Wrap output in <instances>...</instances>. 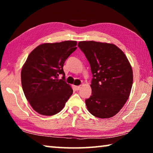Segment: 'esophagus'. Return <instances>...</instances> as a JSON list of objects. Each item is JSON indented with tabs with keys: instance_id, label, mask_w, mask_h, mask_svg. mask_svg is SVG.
<instances>
[{
	"instance_id": "34e87169",
	"label": "esophagus",
	"mask_w": 153,
	"mask_h": 153,
	"mask_svg": "<svg viewBox=\"0 0 153 153\" xmlns=\"http://www.w3.org/2000/svg\"><path fill=\"white\" fill-rule=\"evenodd\" d=\"M75 88H76V90H79L81 89L82 86H76Z\"/></svg>"
}]
</instances>
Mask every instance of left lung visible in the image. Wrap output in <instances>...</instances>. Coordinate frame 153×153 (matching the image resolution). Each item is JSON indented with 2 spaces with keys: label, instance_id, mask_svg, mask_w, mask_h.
<instances>
[{
  "label": "left lung",
  "instance_id": "left-lung-1",
  "mask_svg": "<svg viewBox=\"0 0 153 153\" xmlns=\"http://www.w3.org/2000/svg\"><path fill=\"white\" fill-rule=\"evenodd\" d=\"M78 47L89 61L93 78L92 95L85 102L95 117L115 115L130 94L133 71L123 52L113 44L81 41Z\"/></svg>",
  "mask_w": 153,
  "mask_h": 153
}]
</instances>
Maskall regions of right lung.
<instances>
[{"label": "right lung", "mask_w": 153, "mask_h": 153, "mask_svg": "<svg viewBox=\"0 0 153 153\" xmlns=\"http://www.w3.org/2000/svg\"><path fill=\"white\" fill-rule=\"evenodd\" d=\"M76 41L45 43L31 52L21 72L22 88L33 109L51 116L63 109L73 90L65 82L63 65L77 49ZM62 79H58L59 74Z\"/></svg>", "instance_id": "add662e5"}]
</instances>
